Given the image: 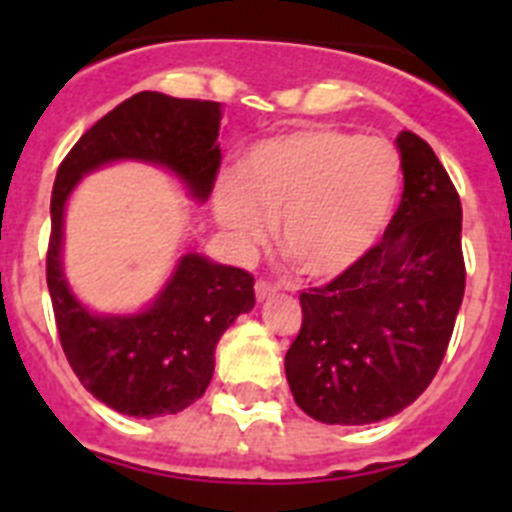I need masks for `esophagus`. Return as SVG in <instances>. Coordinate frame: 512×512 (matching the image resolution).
<instances>
[{
  "label": "esophagus",
  "mask_w": 512,
  "mask_h": 512,
  "mask_svg": "<svg viewBox=\"0 0 512 512\" xmlns=\"http://www.w3.org/2000/svg\"><path fill=\"white\" fill-rule=\"evenodd\" d=\"M271 295H277V287H274L271 282H264V279H259V282H256V300L264 302L266 297H271Z\"/></svg>",
  "instance_id": "34e87169"
}]
</instances>
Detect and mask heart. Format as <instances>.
Returning a JSON list of instances; mask_svg holds the SVG:
<instances>
[{
    "mask_svg": "<svg viewBox=\"0 0 512 512\" xmlns=\"http://www.w3.org/2000/svg\"><path fill=\"white\" fill-rule=\"evenodd\" d=\"M400 184V153L387 140L305 125L248 148L235 179L215 184L212 205L238 251L264 241L277 217L279 248L305 277L330 282L377 248Z\"/></svg>",
    "mask_w": 512,
    "mask_h": 512,
    "instance_id": "1",
    "label": "heart"
}]
</instances>
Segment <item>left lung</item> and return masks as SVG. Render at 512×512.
I'll return each instance as SVG.
<instances>
[{"instance_id":"1","label":"left lung","mask_w":512,"mask_h":512,"mask_svg":"<svg viewBox=\"0 0 512 512\" xmlns=\"http://www.w3.org/2000/svg\"><path fill=\"white\" fill-rule=\"evenodd\" d=\"M402 200L369 256L300 295L302 328L284 356L310 418L366 425L413 405L436 377L464 297L461 202L433 148L397 135Z\"/></svg>"}]
</instances>
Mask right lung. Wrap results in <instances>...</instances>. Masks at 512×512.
I'll return each mask as SVG.
<instances>
[{"instance_id":"1","label":"right lung","mask_w":512,"mask_h":512,"mask_svg":"<svg viewBox=\"0 0 512 512\" xmlns=\"http://www.w3.org/2000/svg\"><path fill=\"white\" fill-rule=\"evenodd\" d=\"M220 120V102L140 92L94 122L56 174L45 277L58 338L87 392L122 415H174L205 395L215 372L217 341L238 315L256 305L253 277L187 251L143 310H89L63 274L66 202L92 171L140 161L174 174L202 205L220 166Z\"/></svg>"}]
</instances>
